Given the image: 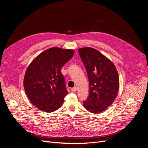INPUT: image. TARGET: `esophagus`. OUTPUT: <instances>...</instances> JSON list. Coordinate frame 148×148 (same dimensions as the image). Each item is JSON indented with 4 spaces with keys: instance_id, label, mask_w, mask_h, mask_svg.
Wrapping results in <instances>:
<instances>
[{
    "instance_id": "1",
    "label": "esophagus",
    "mask_w": 148,
    "mask_h": 148,
    "mask_svg": "<svg viewBox=\"0 0 148 148\" xmlns=\"http://www.w3.org/2000/svg\"><path fill=\"white\" fill-rule=\"evenodd\" d=\"M71 91H73V92H75V91H77V87H74L72 88H71Z\"/></svg>"
}]
</instances>
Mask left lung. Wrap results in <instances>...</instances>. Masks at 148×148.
<instances>
[{
    "instance_id": "obj_1",
    "label": "left lung",
    "mask_w": 148,
    "mask_h": 148,
    "mask_svg": "<svg viewBox=\"0 0 148 148\" xmlns=\"http://www.w3.org/2000/svg\"><path fill=\"white\" fill-rule=\"evenodd\" d=\"M78 53L86 69L89 84L88 97L83 105L88 111L97 114L106 110L116 97L119 81L113 63L98 50L85 47Z\"/></svg>"
}]
</instances>
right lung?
I'll use <instances>...</instances> for the list:
<instances>
[{
    "label": "right lung",
    "mask_w": 148,
    "mask_h": 148,
    "mask_svg": "<svg viewBox=\"0 0 148 148\" xmlns=\"http://www.w3.org/2000/svg\"><path fill=\"white\" fill-rule=\"evenodd\" d=\"M74 54L70 49L50 48L30 63L26 71L24 88L30 102L39 110L52 112L62 106L69 92L61 69Z\"/></svg>",
    "instance_id": "1"
}]
</instances>
